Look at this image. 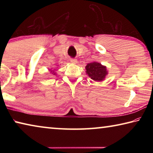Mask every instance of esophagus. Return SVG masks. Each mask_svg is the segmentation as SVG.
I'll use <instances>...</instances> for the list:
<instances>
[{"instance_id": "esophagus-1", "label": "esophagus", "mask_w": 153, "mask_h": 153, "mask_svg": "<svg viewBox=\"0 0 153 153\" xmlns=\"http://www.w3.org/2000/svg\"><path fill=\"white\" fill-rule=\"evenodd\" d=\"M70 61L72 63H74V64H76V63H77V59H74V58H71V59H70Z\"/></svg>"}]
</instances>
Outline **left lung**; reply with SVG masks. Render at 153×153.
<instances>
[{"label": "left lung", "mask_w": 153, "mask_h": 153, "mask_svg": "<svg viewBox=\"0 0 153 153\" xmlns=\"http://www.w3.org/2000/svg\"><path fill=\"white\" fill-rule=\"evenodd\" d=\"M86 74L96 82H101L108 74L107 67L98 62L88 63L86 66Z\"/></svg>", "instance_id": "8db88e82"}]
</instances>
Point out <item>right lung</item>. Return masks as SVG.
I'll return each instance as SVG.
<instances>
[{
	"instance_id": "right-lung-1",
	"label": "right lung",
	"mask_w": 153,
	"mask_h": 153,
	"mask_svg": "<svg viewBox=\"0 0 153 153\" xmlns=\"http://www.w3.org/2000/svg\"><path fill=\"white\" fill-rule=\"evenodd\" d=\"M50 71H51V73H52V74H53V75H55V74H56L55 72L53 70V71H52V70H50Z\"/></svg>"
}]
</instances>
